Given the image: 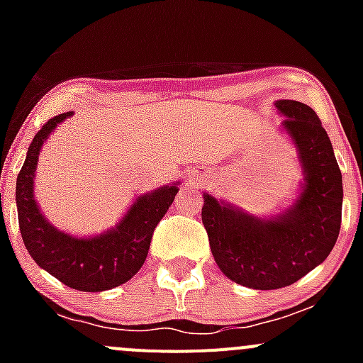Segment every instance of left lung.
Wrapping results in <instances>:
<instances>
[{"instance_id":"obj_1","label":"left lung","mask_w":363,"mask_h":363,"mask_svg":"<svg viewBox=\"0 0 363 363\" xmlns=\"http://www.w3.org/2000/svg\"><path fill=\"white\" fill-rule=\"evenodd\" d=\"M303 172L295 203L270 219L203 195L202 221L212 256L228 279L255 290L290 286L334 250L342 216V175L316 112L295 100L274 104Z\"/></svg>"}]
</instances>
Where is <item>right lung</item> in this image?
I'll return each instance as SVG.
<instances>
[{
	"instance_id": "obj_1",
	"label": "right lung",
	"mask_w": 363,
	"mask_h": 363,
	"mask_svg": "<svg viewBox=\"0 0 363 363\" xmlns=\"http://www.w3.org/2000/svg\"><path fill=\"white\" fill-rule=\"evenodd\" d=\"M73 112L52 117L29 144L26 161L17 175L16 202L26 250L36 265L79 291H105L130 281L147 258L152 233L179 188L155 189L138 196L126 216L101 235L73 237L50 225L35 200V172L43 142L54 128Z\"/></svg>"
}]
</instances>
